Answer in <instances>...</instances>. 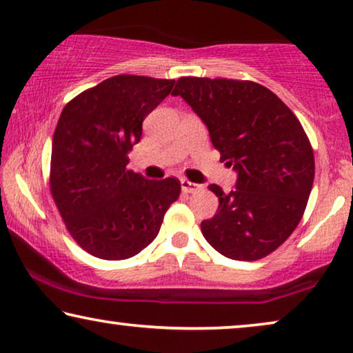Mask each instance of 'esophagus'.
<instances>
[{
  "label": "esophagus",
  "mask_w": 353,
  "mask_h": 353,
  "mask_svg": "<svg viewBox=\"0 0 353 353\" xmlns=\"http://www.w3.org/2000/svg\"><path fill=\"white\" fill-rule=\"evenodd\" d=\"M181 190L183 192H197L199 190H202L201 185H197V183H192L190 180H186V178H181Z\"/></svg>",
  "instance_id": "1"
}]
</instances>
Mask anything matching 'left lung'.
Masks as SVG:
<instances>
[{"mask_svg": "<svg viewBox=\"0 0 353 353\" xmlns=\"http://www.w3.org/2000/svg\"><path fill=\"white\" fill-rule=\"evenodd\" d=\"M181 96L209 128L220 161L238 172L236 190H209L219 210L201 223L212 248L233 260H259L297 228L315 178L307 133L273 91L249 80L181 77Z\"/></svg>", "mask_w": 353, "mask_h": 353, "instance_id": "1", "label": "left lung"}]
</instances>
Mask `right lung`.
<instances>
[{"mask_svg": "<svg viewBox=\"0 0 353 353\" xmlns=\"http://www.w3.org/2000/svg\"><path fill=\"white\" fill-rule=\"evenodd\" d=\"M175 80L115 75L75 96L52 137L50 190L72 238L104 260H125L156 239L180 196L176 178L146 180L128 170L143 120Z\"/></svg>", "mask_w": 353, "mask_h": 353, "instance_id": "1", "label": "right lung"}]
</instances>
